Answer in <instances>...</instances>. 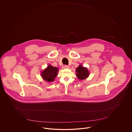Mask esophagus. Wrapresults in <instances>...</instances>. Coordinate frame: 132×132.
Wrapping results in <instances>:
<instances>
[{"instance_id": "obj_1", "label": "esophagus", "mask_w": 132, "mask_h": 132, "mask_svg": "<svg viewBox=\"0 0 132 132\" xmlns=\"http://www.w3.org/2000/svg\"><path fill=\"white\" fill-rule=\"evenodd\" d=\"M63 68H69V67L68 65H64L63 66Z\"/></svg>"}]
</instances>
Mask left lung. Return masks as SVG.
<instances>
[{"mask_svg":"<svg viewBox=\"0 0 132 132\" xmlns=\"http://www.w3.org/2000/svg\"><path fill=\"white\" fill-rule=\"evenodd\" d=\"M76 76L79 80H84L86 78L89 76V72L86 68L82 67L81 65H80L76 69Z\"/></svg>","mask_w":132,"mask_h":132,"instance_id":"1","label":"left lung"}]
</instances>
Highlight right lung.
<instances>
[{"label":"right lung","mask_w":132,"mask_h":132,"mask_svg":"<svg viewBox=\"0 0 132 132\" xmlns=\"http://www.w3.org/2000/svg\"><path fill=\"white\" fill-rule=\"evenodd\" d=\"M58 71L59 69L57 67H53L50 65L42 73V76L45 81L50 82L54 81L57 75Z\"/></svg>","instance_id":"1"}]
</instances>
